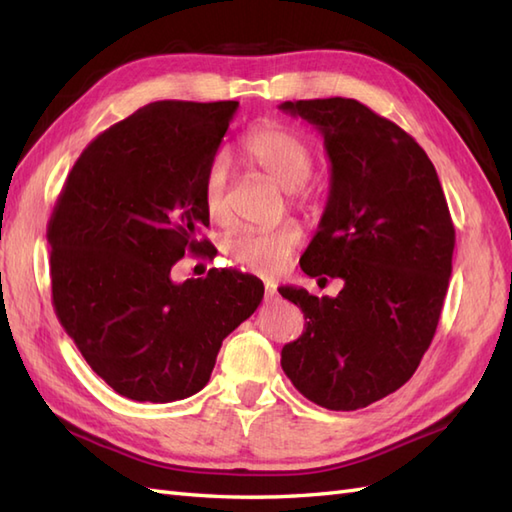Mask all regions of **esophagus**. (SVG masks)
<instances>
[{
	"label": "esophagus",
	"mask_w": 512,
	"mask_h": 512,
	"mask_svg": "<svg viewBox=\"0 0 512 512\" xmlns=\"http://www.w3.org/2000/svg\"><path fill=\"white\" fill-rule=\"evenodd\" d=\"M275 295H277V286L275 284H266V301H273L275 299Z\"/></svg>",
	"instance_id": "obj_1"
}]
</instances>
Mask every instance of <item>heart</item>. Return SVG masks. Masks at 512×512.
Returning a JSON list of instances; mask_svg holds the SVG:
<instances>
[{"label":"heart","mask_w":512,"mask_h":512,"mask_svg":"<svg viewBox=\"0 0 512 512\" xmlns=\"http://www.w3.org/2000/svg\"><path fill=\"white\" fill-rule=\"evenodd\" d=\"M244 154L268 180L295 195L297 204H312L310 195L301 189L314 171V151L306 138L288 127L266 123L248 132ZM204 209L213 222L228 220V167L222 158H215L204 176ZM301 242L299 224L284 222L266 231L248 228L231 235L224 242V253L253 273L277 275Z\"/></svg>","instance_id":"obj_1"}]
</instances>
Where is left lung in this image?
<instances>
[{
    "label": "left lung",
    "instance_id": "left-lung-1",
    "mask_svg": "<svg viewBox=\"0 0 512 512\" xmlns=\"http://www.w3.org/2000/svg\"><path fill=\"white\" fill-rule=\"evenodd\" d=\"M323 136L330 198L301 257L310 277L343 281L336 297L284 286L306 317L281 367L332 411L363 409L416 372L447 297L455 228L436 167L405 129L354 99L286 101Z\"/></svg>",
    "mask_w": 512,
    "mask_h": 512
}]
</instances>
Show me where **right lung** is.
<instances>
[{"mask_svg":"<svg viewBox=\"0 0 512 512\" xmlns=\"http://www.w3.org/2000/svg\"><path fill=\"white\" fill-rule=\"evenodd\" d=\"M237 101H156L105 129L68 173L48 222L52 306L85 361L138 402L189 398L222 341L264 299L253 275L171 268L209 242L204 176Z\"/></svg>","mask_w":512,"mask_h":512,"instance_id":"1","label":"right lung"}]
</instances>
